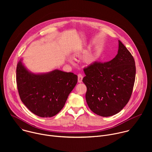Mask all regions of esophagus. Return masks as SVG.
<instances>
[{"instance_id":"obj_1","label":"esophagus","mask_w":152,"mask_h":152,"mask_svg":"<svg viewBox=\"0 0 152 152\" xmlns=\"http://www.w3.org/2000/svg\"><path fill=\"white\" fill-rule=\"evenodd\" d=\"M82 79H83V76L81 74H78L77 75V80L79 83H80L82 82Z\"/></svg>"}]
</instances>
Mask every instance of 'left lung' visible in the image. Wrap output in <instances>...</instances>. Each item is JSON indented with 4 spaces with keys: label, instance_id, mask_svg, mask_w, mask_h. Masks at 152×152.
Here are the masks:
<instances>
[{
    "label": "left lung",
    "instance_id": "left-lung-1",
    "mask_svg": "<svg viewBox=\"0 0 152 152\" xmlns=\"http://www.w3.org/2000/svg\"><path fill=\"white\" fill-rule=\"evenodd\" d=\"M118 50L112 60L94 62L83 69L86 101L90 109L102 117L119 113L129 101L135 80L134 58L118 40Z\"/></svg>",
    "mask_w": 152,
    "mask_h": 152
}]
</instances>
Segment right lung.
<instances>
[{"mask_svg": "<svg viewBox=\"0 0 152 152\" xmlns=\"http://www.w3.org/2000/svg\"><path fill=\"white\" fill-rule=\"evenodd\" d=\"M16 82L20 99L28 110L41 117H52L62 109L77 83V76L58 70L46 74H32L20 61Z\"/></svg>", "mask_w": 152, "mask_h": 152, "instance_id": "add662e5", "label": "right lung"}]
</instances>
